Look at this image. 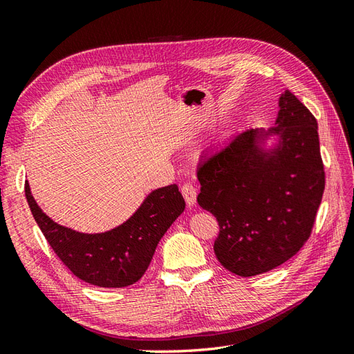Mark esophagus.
I'll list each match as a JSON object with an SVG mask.
<instances>
[{"instance_id":"obj_1","label":"esophagus","mask_w":354,"mask_h":354,"mask_svg":"<svg viewBox=\"0 0 354 354\" xmlns=\"http://www.w3.org/2000/svg\"><path fill=\"white\" fill-rule=\"evenodd\" d=\"M181 194H183L185 201H186V203H187L189 207H194V205H195V203H196V195H198V192H196V189H195V186H194V185L185 183V185H183V187H181Z\"/></svg>"}]
</instances>
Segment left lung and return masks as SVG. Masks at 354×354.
Returning <instances> with one entry per match:
<instances>
[{"label":"left lung","mask_w":354,"mask_h":354,"mask_svg":"<svg viewBox=\"0 0 354 354\" xmlns=\"http://www.w3.org/2000/svg\"><path fill=\"white\" fill-rule=\"evenodd\" d=\"M198 180V203L218 221L214 252L224 269L242 277L273 270L301 250L322 201L315 116L283 91L274 127L245 130L212 149Z\"/></svg>","instance_id":"1"}]
</instances>
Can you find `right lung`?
<instances>
[{"label":"right lung","instance_id":"obj_1","mask_svg":"<svg viewBox=\"0 0 354 354\" xmlns=\"http://www.w3.org/2000/svg\"><path fill=\"white\" fill-rule=\"evenodd\" d=\"M32 216L50 246L81 281L102 288L136 283L147 270L156 246L186 203L177 185L152 190L133 216L102 233H82L51 220L25 183Z\"/></svg>","mask_w":354,"mask_h":354}]
</instances>
